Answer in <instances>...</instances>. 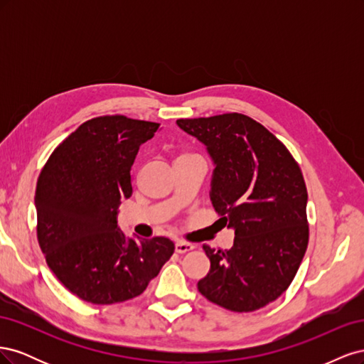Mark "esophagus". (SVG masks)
Listing matches in <instances>:
<instances>
[{
  "label": "esophagus",
  "instance_id": "esophagus-1",
  "mask_svg": "<svg viewBox=\"0 0 364 364\" xmlns=\"http://www.w3.org/2000/svg\"><path fill=\"white\" fill-rule=\"evenodd\" d=\"M193 249H194V245L185 243V241H176V245H174V250L178 253H186Z\"/></svg>",
  "mask_w": 364,
  "mask_h": 364
}]
</instances>
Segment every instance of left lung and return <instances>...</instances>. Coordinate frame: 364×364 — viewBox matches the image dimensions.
Returning <instances> with one entry per match:
<instances>
[{
	"mask_svg": "<svg viewBox=\"0 0 364 364\" xmlns=\"http://www.w3.org/2000/svg\"><path fill=\"white\" fill-rule=\"evenodd\" d=\"M214 164L211 197L234 246H203L211 269L197 289L230 311H255L289 289L308 246L306 186L273 134L243 114L176 121Z\"/></svg>",
	"mask_w": 364,
	"mask_h": 364,
	"instance_id": "obj_1",
	"label": "left lung"
}]
</instances>
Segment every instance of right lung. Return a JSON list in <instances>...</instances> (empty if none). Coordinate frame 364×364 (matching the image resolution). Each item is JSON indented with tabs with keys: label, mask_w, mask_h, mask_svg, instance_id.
<instances>
[{
	"label": "right lung",
	"mask_w": 364,
	"mask_h": 364,
	"mask_svg": "<svg viewBox=\"0 0 364 364\" xmlns=\"http://www.w3.org/2000/svg\"><path fill=\"white\" fill-rule=\"evenodd\" d=\"M158 123L123 115L86 121L53 151L35 205L48 267L73 294L95 305L139 296L170 259L165 237H126L117 215L132 196L130 170Z\"/></svg>",
	"instance_id": "add662e5"
}]
</instances>
